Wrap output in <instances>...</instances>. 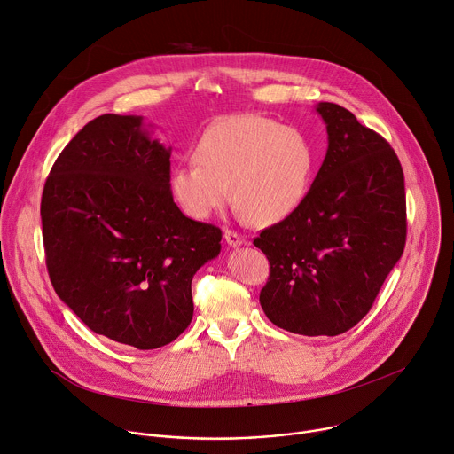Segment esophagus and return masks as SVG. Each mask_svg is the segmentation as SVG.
I'll return each instance as SVG.
<instances>
[{
    "mask_svg": "<svg viewBox=\"0 0 454 454\" xmlns=\"http://www.w3.org/2000/svg\"><path fill=\"white\" fill-rule=\"evenodd\" d=\"M224 239H226L228 246H231V247H239V246L246 244L244 237H240L237 231H231V230H224Z\"/></svg>",
    "mask_w": 454,
    "mask_h": 454,
    "instance_id": "obj_1",
    "label": "esophagus"
}]
</instances>
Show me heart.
Masks as SVG:
<instances>
[{
    "instance_id": "b5f03b06",
    "label": "heart",
    "mask_w": 454,
    "mask_h": 454,
    "mask_svg": "<svg viewBox=\"0 0 454 454\" xmlns=\"http://www.w3.org/2000/svg\"><path fill=\"white\" fill-rule=\"evenodd\" d=\"M192 160L193 165L174 168L168 179L183 214L208 219L231 192L233 205L249 223L271 226L305 200L316 153L296 127L261 114H235L207 129Z\"/></svg>"
}]
</instances>
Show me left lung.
Listing matches in <instances>:
<instances>
[{
  "label": "left lung",
  "mask_w": 454,
  "mask_h": 454,
  "mask_svg": "<svg viewBox=\"0 0 454 454\" xmlns=\"http://www.w3.org/2000/svg\"><path fill=\"white\" fill-rule=\"evenodd\" d=\"M329 149L301 205L253 244L271 271L261 305L277 327L338 336L372 309L404 251L406 192L395 151L345 107L319 102Z\"/></svg>",
  "instance_id": "obj_1"
}]
</instances>
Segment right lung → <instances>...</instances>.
I'll return each mask as SVG.
<instances>
[{
  "label": "right lung",
  "instance_id": "right-lung-1",
  "mask_svg": "<svg viewBox=\"0 0 454 454\" xmlns=\"http://www.w3.org/2000/svg\"><path fill=\"white\" fill-rule=\"evenodd\" d=\"M170 147L144 116L102 114L55 160L41 200L57 296L116 343L153 350L192 321V278L223 231L188 219L168 188Z\"/></svg>",
  "mask_w": 454,
  "mask_h": 454
}]
</instances>
